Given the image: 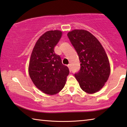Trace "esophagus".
I'll use <instances>...</instances> for the list:
<instances>
[{
    "mask_svg": "<svg viewBox=\"0 0 127 127\" xmlns=\"http://www.w3.org/2000/svg\"><path fill=\"white\" fill-rule=\"evenodd\" d=\"M68 67L69 68V71L71 72V65H70V64H69V65H68Z\"/></svg>",
    "mask_w": 127,
    "mask_h": 127,
    "instance_id": "esophagus-1",
    "label": "esophagus"
}]
</instances>
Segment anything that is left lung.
Here are the masks:
<instances>
[{
	"mask_svg": "<svg viewBox=\"0 0 127 127\" xmlns=\"http://www.w3.org/2000/svg\"><path fill=\"white\" fill-rule=\"evenodd\" d=\"M67 36L79 57L80 69L74 76L81 89L93 94L101 89L107 81L110 66L99 41L85 30H74Z\"/></svg>",
	"mask_w": 127,
	"mask_h": 127,
	"instance_id": "obj_1",
	"label": "left lung"
}]
</instances>
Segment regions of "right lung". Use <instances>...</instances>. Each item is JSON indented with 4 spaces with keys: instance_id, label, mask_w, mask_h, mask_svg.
Masks as SVG:
<instances>
[{
    "instance_id": "obj_1",
    "label": "right lung",
    "mask_w": 127,
    "mask_h": 127,
    "mask_svg": "<svg viewBox=\"0 0 127 127\" xmlns=\"http://www.w3.org/2000/svg\"><path fill=\"white\" fill-rule=\"evenodd\" d=\"M62 32L50 31L41 36L36 42L29 62V73L38 89L50 95L59 93L64 88L69 73L62 63L60 56L54 52Z\"/></svg>"
}]
</instances>
